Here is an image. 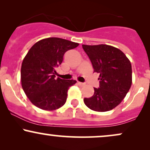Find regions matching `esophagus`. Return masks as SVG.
Wrapping results in <instances>:
<instances>
[{
	"instance_id": "esophagus-1",
	"label": "esophagus",
	"mask_w": 150,
	"mask_h": 150,
	"mask_svg": "<svg viewBox=\"0 0 150 150\" xmlns=\"http://www.w3.org/2000/svg\"><path fill=\"white\" fill-rule=\"evenodd\" d=\"M77 84H78V85L80 86V87H83V86L85 85V83H83V82H77Z\"/></svg>"
}]
</instances>
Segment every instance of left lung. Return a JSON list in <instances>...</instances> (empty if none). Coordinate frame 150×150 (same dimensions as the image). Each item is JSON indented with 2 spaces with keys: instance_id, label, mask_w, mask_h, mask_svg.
<instances>
[{
  "instance_id": "obj_1",
  "label": "left lung",
  "mask_w": 150,
  "mask_h": 150,
  "mask_svg": "<svg viewBox=\"0 0 150 150\" xmlns=\"http://www.w3.org/2000/svg\"><path fill=\"white\" fill-rule=\"evenodd\" d=\"M94 72L99 73V87L92 97L85 98L87 107L95 111L112 110L121 102L132 85V66L126 56L113 46L82 45Z\"/></svg>"
}]
</instances>
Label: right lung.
<instances>
[{
    "label": "right lung",
    "mask_w": 150,
    "mask_h": 150,
    "mask_svg": "<svg viewBox=\"0 0 150 150\" xmlns=\"http://www.w3.org/2000/svg\"><path fill=\"white\" fill-rule=\"evenodd\" d=\"M78 45L66 39L51 37L32 46L22 61L21 82L24 92L34 106L53 111L65 104L68 89L77 81L56 79L55 68L61 64L67 51Z\"/></svg>",
    "instance_id": "right-lung-1"
}]
</instances>
